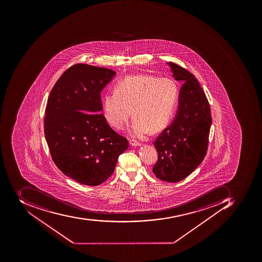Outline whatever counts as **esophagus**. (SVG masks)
<instances>
[{
    "mask_svg": "<svg viewBox=\"0 0 262 262\" xmlns=\"http://www.w3.org/2000/svg\"><path fill=\"white\" fill-rule=\"evenodd\" d=\"M130 144H131L132 146H141V143L139 142V141H136V140H131V141H130Z\"/></svg>",
    "mask_w": 262,
    "mask_h": 262,
    "instance_id": "1",
    "label": "esophagus"
}]
</instances>
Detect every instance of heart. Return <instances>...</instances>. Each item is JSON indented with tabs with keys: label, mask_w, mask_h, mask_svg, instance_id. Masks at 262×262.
<instances>
[{
	"label": "heart",
	"mask_w": 262,
	"mask_h": 262,
	"mask_svg": "<svg viewBox=\"0 0 262 262\" xmlns=\"http://www.w3.org/2000/svg\"><path fill=\"white\" fill-rule=\"evenodd\" d=\"M179 99V86L169 77L137 75L126 77L114 92L103 98V114L111 126L125 128L133 115L134 135L159 132L172 118Z\"/></svg>",
	"instance_id": "heart-1"
}]
</instances>
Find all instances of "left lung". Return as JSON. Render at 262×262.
Listing matches in <instances>:
<instances>
[{
  "label": "left lung",
  "instance_id": "left-lung-1",
  "mask_svg": "<svg viewBox=\"0 0 262 262\" xmlns=\"http://www.w3.org/2000/svg\"><path fill=\"white\" fill-rule=\"evenodd\" d=\"M173 77L183 82L177 118L153 142L158 160L156 177L176 183L184 180L203 162L208 148L212 118L204 91L194 75L169 62Z\"/></svg>",
  "mask_w": 262,
  "mask_h": 262
}]
</instances>
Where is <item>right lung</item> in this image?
<instances>
[{
  "mask_svg": "<svg viewBox=\"0 0 262 262\" xmlns=\"http://www.w3.org/2000/svg\"><path fill=\"white\" fill-rule=\"evenodd\" d=\"M115 75L78 63L62 73L48 97L43 126L52 160L65 176L84 185L104 183L128 147V140L99 113L101 91Z\"/></svg>",
  "mask_w": 262,
  "mask_h": 262,
  "instance_id": "1",
  "label": "right lung"
}]
</instances>
